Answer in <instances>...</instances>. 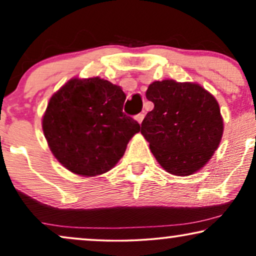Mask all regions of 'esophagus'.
Returning a JSON list of instances; mask_svg holds the SVG:
<instances>
[{"label":"esophagus","mask_w":256,"mask_h":256,"mask_svg":"<svg viewBox=\"0 0 256 256\" xmlns=\"http://www.w3.org/2000/svg\"><path fill=\"white\" fill-rule=\"evenodd\" d=\"M143 118H144V114H138L135 116V120L138 122V124H142V121H143Z\"/></svg>","instance_id":"obj_1"}]
</instances>
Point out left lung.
<instances>
[{"label": "left lung", "instance_id": "obj_1", "mask_svg": "<svg viewBox=\"0 0 256 256\" xmlns=\"http://www.w3.org/2000/svg\"><path fill=\"white\" fill-rule=\"evenodd\" d=\"M154 110L141 134L166 172L188 176L208 162L219 146L224 122L211 93L194 82H154L146 93Z\"/></svg>", "mask_w": 256, "mask_h": 256}]
</instances>
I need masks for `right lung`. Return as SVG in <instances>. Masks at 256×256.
<instances>
[{
  "label": "right lung",
  "mask_w": 256,
  "mask_h": 256,
  "mask_svg": "<svg viewBox=\"0 0 256 256\" xmlns=\"http://www.w3.org/2000/svg\"><path fill=\"white\" fill-rule=\"evenodd\" d=\"M124 100L120 86L99 76L73 78L51 96L42 126L62 166L84 177L115 166L140 132L138 122L122 112Z\"/></svg>",
  "instance_id": "1"
}]
</instances>
